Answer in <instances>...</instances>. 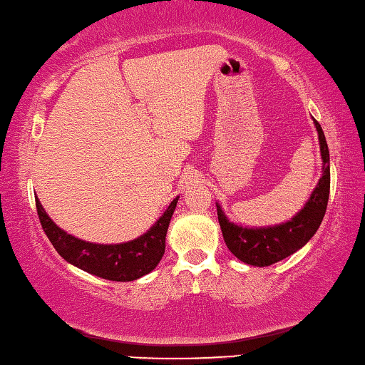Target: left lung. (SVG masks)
I'll return each mask as SVG.
<instances>
[{"instance_id": "8db88e82", "label": "left lung", "mask_w": 365, "mask_h": 365, "mask_svg": "<svg viewBox=\"0 0 365 365\" xmlns=\"http://www.w3.org/2000/svg\"><path fill=\"white\" fill-rule=\"evenodd\" d=\"M323 159V173L309 203L292 221L263 229H245L227 221L217 206V219L225 245L234 255L247 264L269 266L292 255L314 237L325 216L329 196V153L323 130L315 120Z\"/></svg>"}]
</instances>
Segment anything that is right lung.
<instances>
[{"label":"right lung","instance_id":"add662e5","mask_svg":"<svg viewBox=\"0 0 365 365\" xmlns=\"http://www.w3.org/2000/svg\"><path fill=\"white\" fill-rule=\"evenodd\" d=\"M178 196L146 234L118 245H99L79 240L58 227L37 198L36 206L45 235L68 263L103 279L123 282L135 281L138 277L151 273L160 262L165 250L167 229H169L172 214L175 211Z\"/></svg>","mask_w":365,"mask_h":365}]
</instances>
